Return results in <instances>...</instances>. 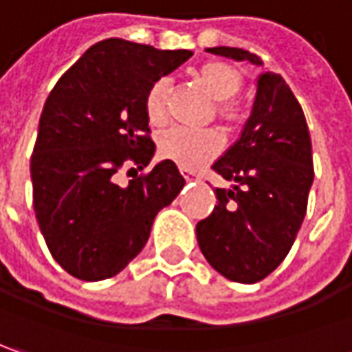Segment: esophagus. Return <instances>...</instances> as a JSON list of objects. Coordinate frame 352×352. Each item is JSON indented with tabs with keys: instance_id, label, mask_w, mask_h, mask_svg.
Wrapping results in <instances>:
<instances>
[{
	"instance_id": "obj_1",
	"label": "esophagus",
	"mask_w": 352,
	"mask_h": 352,
	"mask_svg": "<svg viewBox=\"0 0 352 352\" xmlns=\"http://www.w3.org/2000/svg\"><path fill=\"white\" fill-rule=\"evenodd\" d=\"M181 175L185 177L187 181H191V179H195V173H192V171H189V169H181Z\"/></svg>"
}]
</instances>
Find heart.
I'll use <instances>...</instances> for the list:
<instances>
[{
	"label": "heart",
	"mask_w": 352,
	"mask_h": 352,
	"mask_svg": "<svg viewBox=\"0 0 352 352\" xmlns=\"http://www.w3.org/2000/svg\"><path fill=\"white\" fill-rule=\"evenodd\" d=\"M195 80L217 100V116L228 126H238L244 120L242 106L230 100L244 85L242 72L222 60H206L192 72ZM169 80L160 78L149 86L146 94V116L153 126L167 120ZM160 153L163 160L173 161L181 169L195 171L214 160L222 149L221 133L212 130L192 131L171 128L160 135Z\"/></svg>",
	"instance_id": "b5f03b06"
}]
</instances>
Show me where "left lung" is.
<instances>
[{
	"label": "left lung",
	"mask_w": 352,
	"mask_h": 352,
	"mask_svg": "<svg viewBox=\"0 0 352 352\" xmlns=\"http://www.w3.org/2000/svg\"><path fill=\"white\" fill-rule=\"evenodd\" d=\"M206 53L264 65L258 54L236 47ZM212 169L234 185L214 191L219 205L197 224L199 248L224 278L260 282L289 252L314 183L307 122L280 74L266 70L258 76L252 114Z\"/></svg>",
	"instance_id": "left-lung-1"
}]
</instances>
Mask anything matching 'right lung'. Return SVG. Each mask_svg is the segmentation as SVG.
I'll return each mask as SVG.
<instances>
[{
  "label": "right lung",
  "instance_id": "add662e5",
  "mask_svg": "<svg viewBox=\"0 0 352 352\" xmlns=\"http://www.w3.org/2000/svg\"><path fill=\"white\" fill-rule=\"evenodd\" d=\"M191 56L106 38L51 90L31 155L33 206L49 250L70 276L98 282L120 274L146 246L155 214L183 189L173 161L126 187L116 173L124 163L149 165L155 144L147 90Z\"/></svg>",
  "mask_w": 352,
  "mask_h": 352
}]
</instances>
